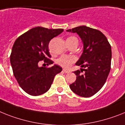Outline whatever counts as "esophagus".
Masks as SVG:
<instances>
[{"instance_id":"esophagus-1","label":"esophagus","mask_w":125,"mask_h":125,"mask_svg":"<svg viewBox=\"0 0 125 125\" xmlns=\"http://www.w3.org/2000/svg\"><path fill=\"white\" fill-rule=\"evenodd\" d=\"M63 71L64 72H65V73H69V71H68V70H67V69H63Z\"/></svg>"}]
</instances>
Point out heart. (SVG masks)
Returning <instances> with one entry per match:
<instances>
[{"label": "heart", "mask_w": 125, "mask_h": 125, "mask_svg": "<svg viewBox=\"0 0 125 125\" xmlns=\"http://www.w3.org/2000/svg\"><path fill=\"white\" fill-rule=\"evenodd\" d=\"M67 43L74 42H78V40L75 37L71 36L69 37V38L67 39ZM75 60H76V58L75 56H69V55H63L57 60V63L60 66H62V67H63L68 68L73 63L75 62Z\"/></svg>", "instance_id": "b5f03b06"}]
</instances>
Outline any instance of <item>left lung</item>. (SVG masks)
Here are the masks:
<instances>
[{
	"label": "left lung",
	"instance_id": "left-lung-1",
	"mask_svg": "<svg viewBox=\"0 0 125 125\" xmlns=\"http://www.w3.org/2000/svg\"><path fill=\"white\" fill-rule=\"evenodd\" d=\"M67 32L77 33L83 43V52L75 65L84 69L74 71L76 80L70 84V88L79 96L90 97L102 88L109 74L111 45L100 31L86 26L69 29Z\"/></svg>",
	"mask_w": 125,
	"mask_h": 125
}]
</instances>
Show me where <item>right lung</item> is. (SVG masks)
<instances>
[{
    "label": "right lung",
    "instance_id": "obj_1",
    "mask_svg": "<svg viewBox=\"0 0 125 125\" xmlns=\"http://www.w3.org/2000/svg\"><path fill=\"white\" fill-rule=\"evenodd\" d=\"M62 32V29L35 27L14 42L10 56L13 74L20 86L29 95L38 96L48 92L54 76L62 71L57 65L51 67L39 65L41 60L47 65L53 64L48 45L52 39Z\"/></svg>",
    "mask_w": 125,
    "mask_h": 125
}]
</instances>
